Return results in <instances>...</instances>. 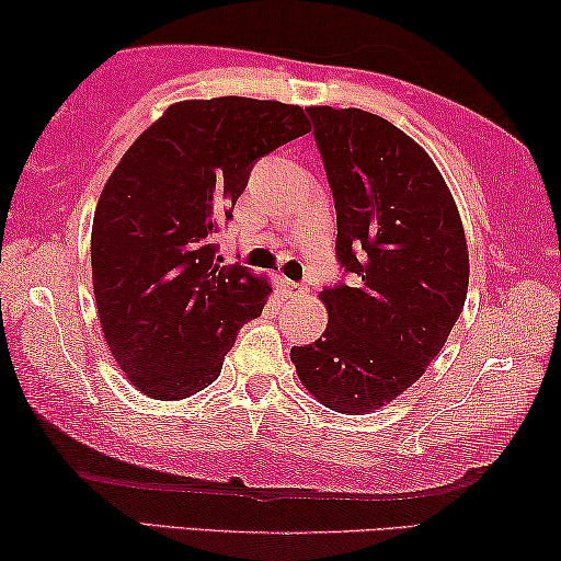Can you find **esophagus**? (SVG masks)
I'll return each instance as SVG.
<instances>
[{"label": "esophagus", "mask_w": 561, "mask_h": 561, "mask_svg": "<svg viewBox=\"0 0 561 561\" xmlns=\"http://www.w3.org/2000/svg\"><path fill=\"white\" fill-rule=\"evenodd\" d=\"M280 288L286 293L288 298H298V296H306V286H300L296 280H288V278H280Z\"/></svg>", "instance_id": "obj_1"}]
</instances>
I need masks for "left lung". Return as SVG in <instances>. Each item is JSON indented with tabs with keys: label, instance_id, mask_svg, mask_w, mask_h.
I'll list each match as a JSON object with an SVG mask.
<instances>
[{
	"label": "left lung",
	"instance_id": "obj_1",
	"mask_svg": "<svg viewBox=\"0 0 561 561\" xmlns=\"http://www.w3.org/2000/svg\"><path fill=\"white\" fill-rule=\"evenodd\" d=\"M308 116L335 201V259L355 283L323 288L325 333L293 345L290 360L325 408L367 415L443 351L470 259L455 198L422 146L363 108L310 106Z\"/></svg>",
	"mask_w": 561,
	"mask_h": 561
}]
</instances>
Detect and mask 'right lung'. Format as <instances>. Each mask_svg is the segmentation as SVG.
I'll use <instances>...</instances> for the list:
<instances>
[{
  "mask_svg": "<svg viewBox=\"0 0 561 561\" xmlns=\"http://www.w3.org/2000/svg\"><path fill=\"white\" fill-rule=\"evenodd\" d=\"M308 131L302 108L280 101H179L118 161L96 204L91 273L101 330L136 390L183 400L208 388L261 316L271 286L220 265L216 233L255 161Z\"/></svg>",
  "mask_w": 561,
  "mask_h": 561,
  "instance_id": "obj_1",
  "label": "right lung"
}]
</instances>
